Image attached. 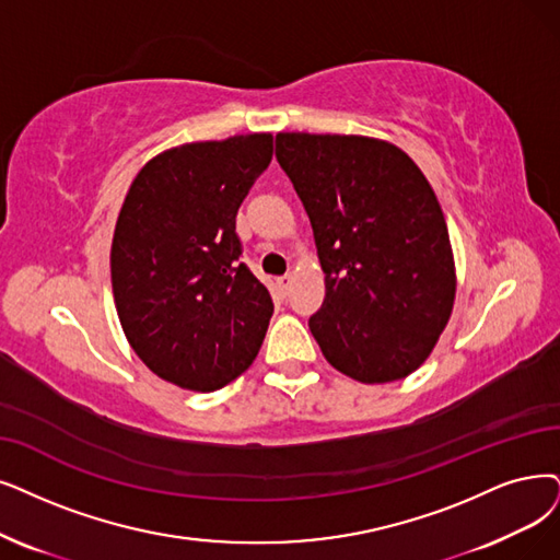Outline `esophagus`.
Segmentation results:
<instances>
[{
    "instance_id": "esophagus-1",
    "label": "esophagus",
    "mask_w": 560,
    "mask_h": 560,
    "mask_svg": "<svg viewBox=\"0 0 560 560\" xmlns=\"http://www.w3.org/2000/svg\"><path fill=\"white\" fill-rule=\"evenodd\" d=\"M292 282H294V276H292V273H284V276H280V278L276 280V284H278V289H280L282 294L289 292V287H292Z\"/></svg>"
}]
</instances>
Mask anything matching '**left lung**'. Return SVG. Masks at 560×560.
Masks as SVG:
<instances>
[{
	"label": "left lung",
	"instance_id": "left-lung-1",
	"mask_svg": "<svg viewBox=\"0 0 560 560\" xmlns=\"http://www.w3.org/2000/svg\"><path fill=\"white\" fill-rule=\"evenodd\" d=\"M276 159L315 234L326 299L310 330L361 384L416 372L453 315L457 273L428 176L393 142L278 132Z\"/></svg>",
	"mask_w": 560,
	"mask_h": 560
}]
</instances>
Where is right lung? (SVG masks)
Listing matches in <instances>:
<instances>
[{
    "mask_svg": "<svg viewBox=\"0 0 560 560\" xmlns=\"http://www.w3.org/2000/svg\"><path fill=\"white\" fill-rule=\"evenodd\" d=\"M271 159V132H250L165 149L132 178L112 294L128 345L163 382L211 393L255 361L273 301L236 261V213Z\"/></svg>",
    "mask_w": 560,
    "mask_h": 560,
    "instance_id": "obj_1",
    "label": "right lung"
}]
</instances>
